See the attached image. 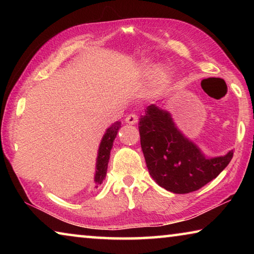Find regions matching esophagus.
Instances as JSON below:
<instances>
[{
	"label": "esophagus",
	"instance_id": "esophagus-1",
	"mask_svg": "<svg viewBox=\"0 0 254 254\" xmlns=\"http://www.w3.org/2000/svg\"><path fill=\"white\" fill-rule=\"evenodd\" d=\"M126 121L128 124H135L137 122V115L135 114H128L126 118Z\"/></svg>",
	"mask_w": 254,
	"mask_h": 254
}]
</instances>
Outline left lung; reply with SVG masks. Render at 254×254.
Listing matches in <instances>:
<instances>
[{
  "mask_svg": "<svg viewBox=\"0 0 254 254\" xmlns=\"http://www.w3.org/2000/svg\"><path fill=\"white\" fill-rule=\"evenodd\" d=\"M140 142L151 177L175 194H187L216 178L233 158H205L175 127L168 112L150 105L139 123Z\"/></svg>",
  "mask_w": 254,
  "mask_h": 254,
  "instance_id": "obj_1",
  "label": "left lung"
}]
</instances>
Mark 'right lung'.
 <instances>
[{
	"label": "right lung",
	"instance_id": "add662e5",
	"mask_svg": "<svg viewBox=\"0 0 254 254\" xmlns=\"http://www.w3.org/2000/svg\"><path fill=\"white\" fill-rule=\"evenodd\" d=\"M120 127H121V123L115 122L113 126L107 128L105 135L103 136V140L100 145V150H98V157H97V163H96V174H95L96 185H101L103 183V179L105 178V175L107 171V165H109L110 153H111L112 147H113L115 136H117Z\"/></svg>",
	"mask_w": 254,
	"mask_h": 254
}]
</instances>
